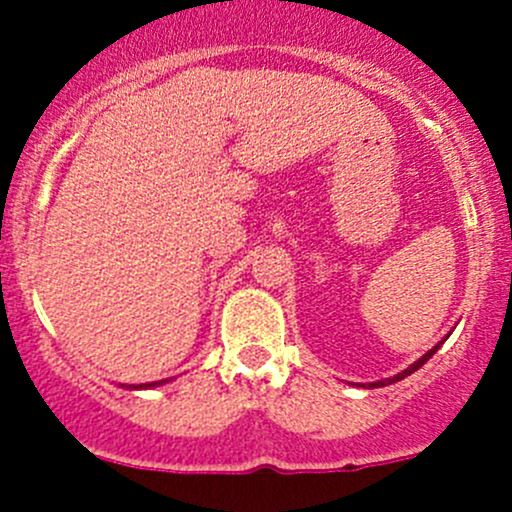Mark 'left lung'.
Returning a JSON list of instances; mask_svg holds the SVG:
<instances>
[{"instance_id": "left-lung-1", "label": "left lung", "mask_w": 512, "mask_h": 512, "mask_svg": "<svg viewBox=\"0 0 512 512\" xmlns=\"http://www.w3.org/2000/svg\"><path fill=\"white\" fill-rule=\"evenodd\" d=\"M441 344H443V342H438V344H436V347H433V349H431V352H426V354H423V356H421V359H418V361H414V364H411V366H409V369H404V371H401V374L391 376V379H384V381H374V384H369V386H371V389H376V386H389V384H396V381H401V379H404V376H411V374H414V371H418V369H421V366H423V364H426V361H428V359H431V356H433V354H436V352H438V347H441Z\"/></svg>"}]
</instances>
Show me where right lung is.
I'll list each match as a JSON object with an SVG mask.
<instances>
[{
  "label": "right lung",
  "mask_w": 512,
  "mask_h": 512,
  "mask_svg": "<svg viewBox=\"0 0 512 512\" xmlns=\"http://www.w3.org/2000/svg\"><path fill=\"white\" fill-rule=\"evenodd\" d=\"M165 381H168V379H163V381H153V384H138V386H128V389H151V386H160V384H165Z\"/></svg>",
  "instance_id": "obj_1"
}]
</instances>
